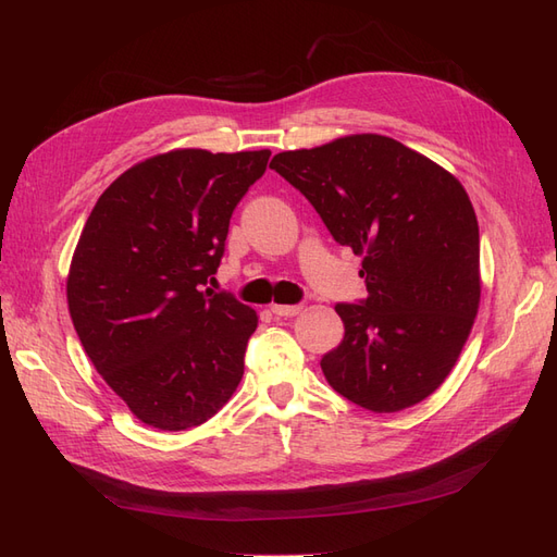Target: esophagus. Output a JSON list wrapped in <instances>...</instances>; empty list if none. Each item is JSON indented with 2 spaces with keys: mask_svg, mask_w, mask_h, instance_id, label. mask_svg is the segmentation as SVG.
I'll return each mask as SVG.
<instances>
[{
  "mask_svg": "<svg viewBox=\"0 0 557 557\" xmlns=\"http://www.w3.org/2000/svg\"><path fill=\"white\" fill-rule=\"evenodd\" d=\"M272 309V313H276V315H283V318H293V315H297V313H301V305H272L269 307Z\"/></svg>",
  "mask_w": 557,
  "mask_h": 557,
  "instance_id": "obj_1",
  "label": "esophagus"
}]
</instances>
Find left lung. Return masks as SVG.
Instances as JSON below:
<instances>
[{"label":"left lung","mask_w":557,"mask_h":557,"mask_svg":"<svg viewBox=\"0 0 557 557\" xmlns=\"http://www.w3.org/2000/svg\"><path fill=\"white\" fill-rule=\"evenodd\" d=\"M269 166L362 256L367 299L334 307L346 332L320 360L327 383L374 413L430 397L458 362L481 301L479 221L462 183L383 134L283 150Z\"/></svg>","instance_id":"obj_1"}]
</instances>
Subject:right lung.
Masks as SVG:
<instances>
[{"instance_id": "1", "label": "right lung", "mask_w": 557, "mask_h": 557, "mask_svg": "<svg viewBox=\"0 0 557 557\" xmlns=\"http://www.w3.org/2000/svg\"><path fill=\"white\" fill-rule=\"evenodd\" d=\"M269 156L176 148L146 158L83 225L66 274L72 323L99 376L150 428L207 423L244 376L258 313L205 285Z\"/></svg>"}]
</instances>
